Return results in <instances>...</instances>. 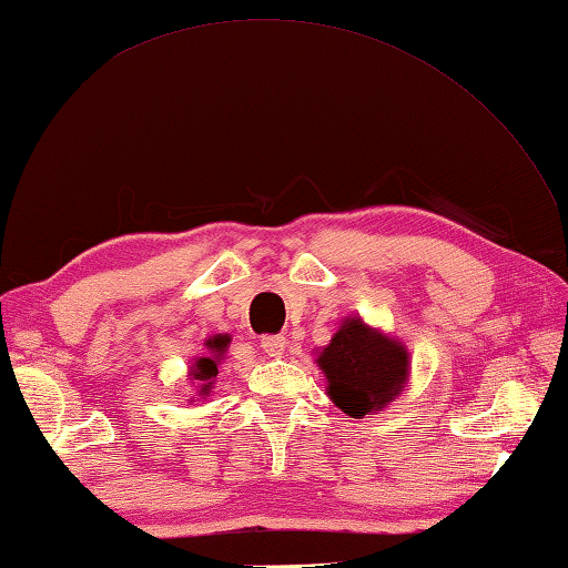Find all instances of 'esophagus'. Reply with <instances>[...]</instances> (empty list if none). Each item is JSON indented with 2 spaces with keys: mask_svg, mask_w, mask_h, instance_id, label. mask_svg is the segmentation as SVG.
Returning a JSON list of instances; mask_svg holds the SVG:
<instances>
[{
  "mask_svg": "<svg viewBox=\"0 0 568 568\" xmlns=\"http://www.w3.org/2000/svg\"><path fill=\"white\" fill-rule=\"evenodd\" d=\"M285 346H287V339H285L283 334H268V336H263V339H261V348L268 356H273V358L283 356Z\"/></svg>",
  "mask_w": 568,
  "mask_h": 568,
  "instance_id": "obj_1",
  "label": "esophagus"
}]
</instances>
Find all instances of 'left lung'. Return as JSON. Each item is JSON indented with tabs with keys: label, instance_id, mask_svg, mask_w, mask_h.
<instances>
[{
	"label": "left lung",
	"instance_id": "obj_1",
	"mask_svg": "<svg viewBox=\"0 0 568 568\" xmlns=\"http://www.w3.org/2000/svg\"><path fill=\"white\" fill-rule=\"evenodd\" d=\"M317 366L327 376L332 403L348 417L364 419L403 393L409 354L403 342L348 317L320 352Z\"/></svg>",
	"mask_w": 568,
	"mask_h": 568
}]
</instances>
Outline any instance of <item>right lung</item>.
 I'll return each instance as SVG.
<instances>
[{"label": "right lung", "instance_id": "1", "mask_svg": "<svg viewBox=\"0 0 568 568\" xmlns=\"http://www.w3.org/2000/svg\"><path fill=\"white\" fill-rule=\"evenodd\" d=\"M229 334H214L210 336L204 346H207V354L197 356L195 364L190 368V378L197 383V393L202 397H207L210 390L214 388V381H216V373H220V364L229 348Z\"/></svg>", "mask_w": 568, "mask_h": 568}]
</instances>
